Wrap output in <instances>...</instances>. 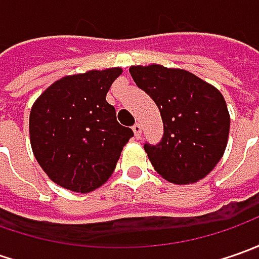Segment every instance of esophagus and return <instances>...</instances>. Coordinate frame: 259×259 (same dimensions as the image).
Segmentation results:
<instances>
[{
	"label": "esophagus",
	"instance_id": "esophagus-1",
	"mask_svg": "<svg viewBox=\"0 0 259 259\" xmlns=\"http://www.w3.org/2000/svg\"><path fill=\"white\" fill-rule=\"evenodd\" d=\"M133 131H134V134L137 138H141V131H143V130H141V125L138 124V122L134 124V126H133Z\"/></svg>",
	"mask_w": 259,
	"mask_h": 259
}]
</instances>
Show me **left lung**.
I'll use <instances>...</instances> for the list:
<instances>
[{
    "mask_svg": "<svg viewBox=\"0 0 259 259\" xmlns=\"http://www.w3.org/2000/svg\"><path fill=\"white\" fill-rule=\"evenodd\" d=\"M134 82L154 101L164 133L144 150L154 170L176 184L194 183L222 158L229 135V114L222 94L200 77L164 66H133Z\"/></svg>",
    "mask_w": 259,
    "mask_h": 259,
    "instance_id": "left-lung-1",
    "label": "left lung"
}]
</instances>
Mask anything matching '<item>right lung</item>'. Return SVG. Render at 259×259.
I'll return each instance as SVG.
<instances>
[{"mask_svg":"<svg viewBox=\"0 0 259 259\" xmlns=\"http://www.w3.org/2000/svg\"><path fill=\"white\" fill-rule=\"evenodd\" d=\"M121 69L65 76L49 86L30 112L35 160L59 186L88 193L114 173L134 133L116 121L106 94Z\"/></svg>","mask_w":259,"mask_h":259,"instance_id":"right-lung-1","label":"right lung"}]
</instances>
